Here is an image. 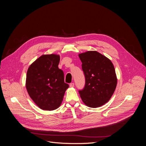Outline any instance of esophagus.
Wrapping results in <instances>:
<instances>
[{"label": "esophagus", "mask_w": 146, "mask_h": 146, "mask_svg": "<svg viewBox=\"0 0 146 146\" xmlns=\"http://www.w3.org/2000/svg\"><path fill=\"white\" fill-rule=\"evenodd\" d=\"M69 86H70V88H73V87L74 86V83H70Z\"/></svg>", "instance_id": "1"}]
</instances>
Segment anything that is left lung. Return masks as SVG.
Masks as SVG:
<instances>
[{"label":"left lung","mask_w":146,"mask_h":146,"mask_svg":"<svg viewBox=\"0 0 146 146\" xmlns=\"http://www.w3.org/2000/svg\"><path fill=\"white\" fill-rule=\"evenodd\" d=\"M85 77V85L79 94L88 107L102 106L111 98L117 85V77L112 62L97 51L78 55Z\"/></svg>","instance_id":"8db88e82"}]
</instances>
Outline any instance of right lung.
I'll return each mask as SVG.
<instances>
[{
	"instance_id": "right-lung-1",
	"label": "right lung",
	"mask_w": 146,
	"mask_h": 146,
	"mask_svg": "<svg viewBox=\"0 0 146 146\" xmlns=\"http://www.w3.org/2000/svg\"><path fill=\"white\" fill-rule=\"evenodd\" d=\"M60 55H42L28 69L25 86L36 105L43 110L58 108L69 85L64 83V73L58 68Z\"/></svg>"
}]
</instances>
